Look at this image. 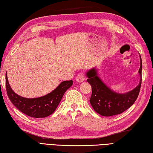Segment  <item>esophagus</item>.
<instances>
[{"label": "esophagus", "instance_id": "obj_1", "mask_svg": "<svg viewBox=\"0 0 153 153\" xmlns=\"http://www.w3.org/2000/svg\"><path fill=\"white\" fill-rule=\"evenodd\" d=\"M85 74L84 73H80L77 75L76 77V80L78 82H82L85 80Z\"/></svg>", "mask_w": 153, "mask_h": 153}]
</instances>
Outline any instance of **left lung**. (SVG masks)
Here are the masks:
<instances>
[{
	"instance_id": "8db88e82",
	"label": "left lung",
	"mask_w": 153,
	"mask_h": 153,
	"mask_svg": "<svg viewBox=\"0 0 153 153\" xmlns=\"http://www.w3.org/2000/svg\"><path fill=\"white\" fill-rule=\"evenodd\" d=\"M141 65L139 73L140 82L136 88L126 94H118L108 88L100 79L96 68H92L86 75L87 81L92 86V95L90 99L93 109L103 116H111L120 114L129 108L137 98L141 89L142 76V60L140 55Z\"/></svg>"
}]
</instances>
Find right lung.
<instances>
[{"label": "right lung", "mask_w": 153, "mask_h": 153, "mask_svg": "<svg viewBox=\"0 0 153 153\" xmlns=\"http://www.w3.org/2000/svg\"><path fill=\"white\" fill-rule=\"evenodd\" d=\"M73 82V80L63 81L48 94L36 98H26L16 94L12 90L6 74V88L10 102L22 113L35 118L45 117L53 113Z\"/></svg>", "instance_id": "1"}]
</instances>
